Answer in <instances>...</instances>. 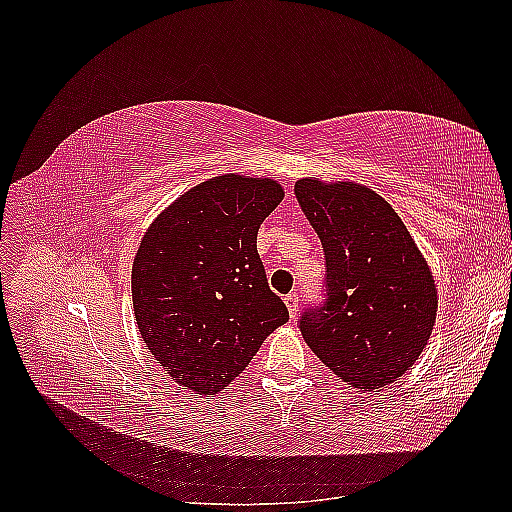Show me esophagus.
Here are the masks:
<instances>
[{
    "instance_id": "34e87169",
    "label": "esophagus",
    "mask_w": 512,
    "mask_h": 512,
    "mask_svg": "<svg viewBox=\"0 0 512 512\" xmlns=\"http://www.w3.org/2000/svg\"><path fill=\"white\" fill-rule=\"evenodd\" d=\"M299 292H290L288 297L284 299V303H286V307H288V312H290V316L292 318H297L299 316Z\"/></svg>"
}]
</instances>
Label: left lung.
<instances>
[{
    "label": "left lung",
    "mask_w": 512,
    "mask_h": 512,
    "mask_svg": "<svg viewBox=\"0 0 512 512\" xmlns=\"http://www.w3.org/2000/svg\"><path fill=\"white\" fill-rule=\"evenodd\" d=\"M294 194L324 247L329 299L301 320L307 346L354 389L395 382L425 350L438 314L431 267L386 200L354 181L305 177Z\"/></svg>",
    "instance_id": "1"
}]
</instances>
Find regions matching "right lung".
<instances>
[{
	"instance_id": "add662e5",
	"label": "right lung",
	"mask_w": 512,
	"mask_h": 512,
	"mask_svg": "<svg viewBox=\"0 0 512 512\" xmlns=\"http://www.w3.org/2000/svg\"><path fill=\"white\" fill-rule=\"evenodd\" d=\"M284 188L271 177L226 173L173 200L138 245L134 318L168 376L215 395L288 320L271 292L256 237Z\"/></svg>"
}]
</instances>
